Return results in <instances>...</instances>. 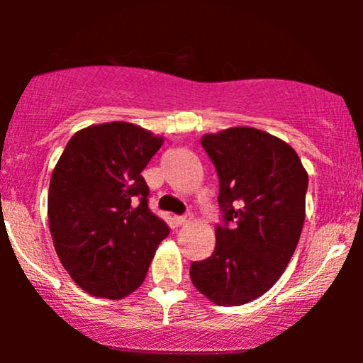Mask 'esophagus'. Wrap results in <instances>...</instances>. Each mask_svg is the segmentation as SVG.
Segmentation results:
<instances>
[{"mask_svg": "<svg viewBox=\"0 0 363 363\" xmlns=\"http://www.w3.org/2000/svg\"><path fill=\"white\" fill-rule=\"evenodd\" d=\"M174 222H176L177 225H186L187 222H189V215H177V216H174Z\"/></svg>", "mask_w": 363, "mask_h": 363, "instance_id": "1", "label": "esophagus"}]
</instances>
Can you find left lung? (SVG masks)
<instances>
[{"mask_svg":"<svg viewBox=\"0 0 363 363\" xmlns=\"http://www.w3.org/2000/svg\"><path fill=\"white\" fill-rule=\"evenodd\" d=\"M218 174L222 220L210 257L191 262L193 285L216 306L268 291L301 239L309 179L295 150L254 128L201 138Z\"/></svg>","mask_w":363,"mask_h":363,"instance_id":"left-lung-1","label":"left lung"}]
</instances>
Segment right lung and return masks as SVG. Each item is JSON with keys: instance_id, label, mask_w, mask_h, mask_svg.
I'll list each match as a JSON object with an SVG mask.
<instances>
[{"instance_id": "obj_1", "label": "right lung", "mask_w": 363, "mask_h": 363, "mask_svg": "<svg viewBox=\"0 0 363 363\" xmlns=\"http://www.w3.org/2000/svg\"><path fill=\"white\" fill-rule=\"evenodd\" d=\"M162 138L129 123L74 133L57 160L48 198L57 256L95 297L123 298L147 277L169 225L148 208L143 169Z\"/></svg>"}]
</instances>
